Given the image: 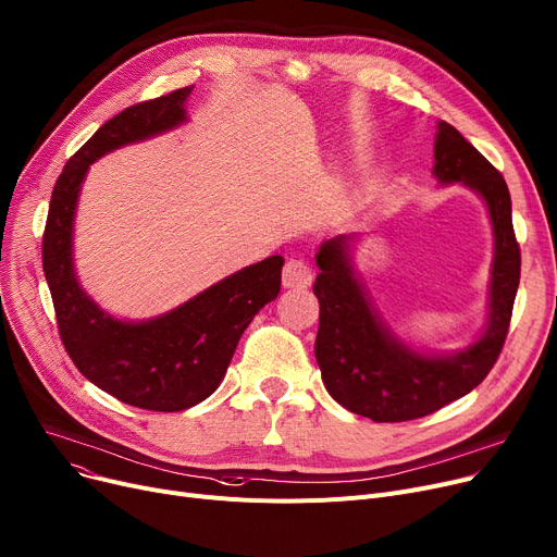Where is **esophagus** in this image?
I'll list each match as a JSON object with an SVG mask.
<instances>
[{
    "label": "esophagus",
    "mask_w": 557,
    "mask_h": 557,
    "mask_svg": "<svg viewBox=\"0 0 557 557\" xmlns=\"http://www.w3.org/2000/svg\"><path fill=\"white\" fill-rule=\"evenodd\" d=\"M282 284L284 288H305L311 284V269L307 267V261L300 257H290L284 263L282 271Z\"/></svg>",
    "instance_id": "esophagus-1"
}]
</instances>
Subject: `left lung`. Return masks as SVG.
<instances>
[{"mask_svg": "<svg viewBox=\"0 0 557 557\" xmlns=\"http://www.w3.org/2000/svg\"><path fill=\"white\" fill-rule=\"evenodd\" d=\"M433 158L435 178L476 191L492 221L490 313L472 345L451 355H424L399 341L372 307L352 267V234H338L315 255L320 323L313 349L323 384L347 411L374 422L424 418L474 391L499 359L510 327L521 255L504 175L447 122L437 124Z\"/></svg>", "mask_w": 557, "mask_h": 557, "instance_id": "8db88e82", "label": "left lung"}]
</instances>
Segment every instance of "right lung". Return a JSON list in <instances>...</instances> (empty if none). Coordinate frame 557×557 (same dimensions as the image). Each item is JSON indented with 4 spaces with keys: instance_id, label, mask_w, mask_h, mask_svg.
Instances as JSON below:
<instances>
[{
    "instance_id": "right-lung-1",
    "label": "right lung",
    "mask_w": 557,
    "mask_h": 557,
    "mask_svg": "<svg viewBox=\"0 0 557 557\" xmlns=\"http://www.w3.org/2000/svg\"><path fill=\"white\" fill-rule=\"evenodd\" d=\"M191 90L194 85L135 103L87 139L58 175L42 234V269L70 359L97 388L160 413L185 411L219 388L244 330L277 298L284 263L280 255L257 261L139 323L112 318L81 288L72 239L87 169L114 149L187 122Z\"/></svg>"
}]
</instances>
